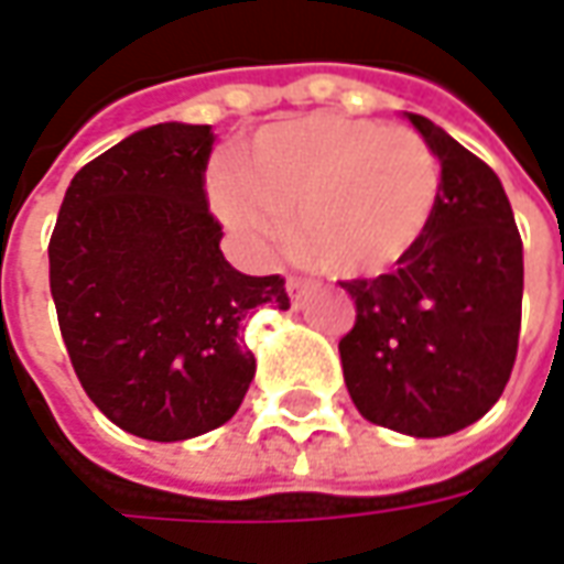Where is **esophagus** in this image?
I'll return each mask as SVG.
<instances>
[{"mask_svg":"<svg viewBox=\"0 0 564 564\" xmlns=\"http://www.w3.org/2000/svg\"><path fill=\"white\" fill-rule=\"evenodd\" d=\"M286 293H290V299H293V305H302V299H305L307 293L305 278H290V281H286Z\"/></svg>","mask_w":564,"mask_h":564,"instance_id":"obj_1","label":"esophagus"}]
</instances>
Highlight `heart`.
I'll return each mask as SVG.
<instances>
[{
  "mask_svg": "<svg viewBox=\"0 0 564 564\" xmlns=\"http://www.w3.org/2000/svg\"><path fill=\"white\" fill-rule=\"evenodd\" d=\"M210 202L245 241L265 245L293 214V253L338 278L414 257L441 205V162L423 135L341 115H307L250 141L238 172L210 174Z\"/></svg>",
  "mask_w": 564,
  "mask_h": 564,
  "instance_id": "obj_1",
  "label": "heart"
}]
</instances>
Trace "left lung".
Here are the masks:
<instances>
[{
  "instance_id": "left-lung-1",
  "label": "left lung",
  "mask_w": 564,
  "mask_h": 564,
  "mask_svg": "<svg viewBox=\"0 0 564 564\" xmlns=\"http://www.w3.org/2000/svg\"><path fill=\"white\" fill-rule=\"evenodd\" d=\"M441 162V205L414 257L344 281L354 329L338 341L344 383L368 423L453 435L508 387L522 314V238L498 174L420 115Z\"/></svg>"
}]
</instances>
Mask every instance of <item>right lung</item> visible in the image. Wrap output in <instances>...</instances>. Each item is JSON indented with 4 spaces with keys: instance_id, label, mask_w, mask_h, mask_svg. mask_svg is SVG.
Returning <instances> with one entry per match:
<instances>
[{
    "instance_id": "1",
    "label": "right lung",
    "mask_w": 564,
    "mask_h": 564,
    "mask_svg": "<svg viewBox=\"0 0 564 564\" xmlns=\"http://www.w3.org/2000/svg\"><path fill=\"white\" fill-rule=\"evenodd\" d=\"M210 148V127L156 123L105 150L72 177L47 245L80 387L148 441L232 420L257 371L245 319L290 307L281 274L250 278L223 257L205 193Z\"/></svg>"
}]
</instances>
